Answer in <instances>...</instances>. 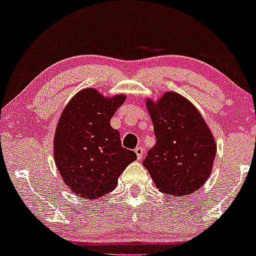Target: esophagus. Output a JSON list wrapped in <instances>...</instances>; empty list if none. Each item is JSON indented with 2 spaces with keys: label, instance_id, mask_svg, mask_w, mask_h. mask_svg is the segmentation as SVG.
<instances>
[{
  "label": "esophagus",
  "instance_id": "obj_1",
  "mask_svg": "<svg viewBox=\"0 0 256 256\" xmlns=\"http://www.w3.org/2000/svg\"><path fill=\"white\" fill-rule=\"evenodd\" d=\"M136 157L138 160H142L144 157V148H142V146H138V148H136Z\"/></svg>",
  "mask_w": 256,
  "mask_h": 256
}]
</instances>
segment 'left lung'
I'll use <instances>...</instances> for the list:
<instances>
[{"mask_svg": "<svg viewBox=\"0 0 256 256\" xmlns=\"http://www.w3.org/2000/svg\"><path fill=\"white\" fill-rule=\"evenodd\" d=\"M156 144L142 164L160 192L184 196L206 182L216 145L198 110L185 98L168 92L156 104L148 100Z\"/></svg>", "mask_w": 256, "mask_h": 256, "instance_id": "1", "label": "left lung"}]
</instances>
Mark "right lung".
Masks as SVG:
<instances>
[{
  "instance_id": "1",
  "label": "right lung",
  "mask_w": 256,
  "mask_h": 256,
  "mask_svg": "<svg viewBox=\"0 0 256 256\" xmlns=\"http://www.w3.org/2000/svg\"><path fill=\"white\" fill-rule=\"evenodd\" d=\"M126 96L104 98L93 88L77 93L62 111L54 138V160L62 180L77 196L96 200L116 188L136 154L120 145L111 117Z\"/></svg>"
}]
</instances>
